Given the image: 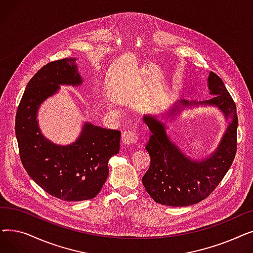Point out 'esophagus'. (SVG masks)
<instances>
[{"mask_svg":"<svg viewBox=\"0 0 253 253\" xmlns=\"http://www.w3.org/2000/svg\"><path fill=\"white\" fill-rule=\"evenodd\" d=\"M138 137L135 133V131L133 130H125L122 133V140L125 144H130V143H135L137 141Z\"/></svg>","mask_w":253,"mask_h":253,"instance_id":"obj_1","label":"esophagus"}]
</instances>
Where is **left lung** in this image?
<instances>
[{"instance_id":"1","label":"left lung","mask_w":253,"mask_h":253,"mask_svg":"<svg viewBox=\"0 0 253 253\" xmlns=\"http://www.w3.org/2000/svg\"><path fill=\"white\" fill-rule=\"evenodd\" d=\"M207 85L209 94L213 95L208 100L180 99L167 113L142 116L152 132L145 145L151 156V166L142 183L157 203L172 207L199 203L217 187L233 163L237 148L236 104L222 80L214 73H209ZM199 107L217 108L225 118L226 126L215 150L202 157H192L171 140L164 121Z\"/></svg>"}]
</instances>
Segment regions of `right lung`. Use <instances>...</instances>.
I'll return each instance as SVG.
<instances>
[{
    "instance_id": "add662e5",
    "label": "right lung",
    "mask_w": 253,
    "mask_h": 253,
    "mask_svg": "<svg viewBox=\"0 0 253 253\" xmlns=\"http://www.w3.org/2000/svg\"><path fill=\"white\" fill-rule=\"evenodd\" d=\"M77 58L53 61L40 70L26 85L15 121L22 165L44 191L63 201L94 198L109 175V160L120 151L121 132L84 122L77 139L57 144L39 126L40 106L57 94L61 86L80 87Z\"/></svg>"
}]
</instances>
